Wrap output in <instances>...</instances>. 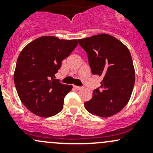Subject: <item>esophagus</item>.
I'll use <instances>...</instances> for the list:
<instances>
[{
    "label": "esophagus",
    "instance_id": "esophagus-1",
    "mask_svg": "<svg viewBox=\"0 0 153 153\" xmlns=\"http://www.w3.org/2000/svg\"><path fill=\"white\" fill-rule=\"evenodd\" d=\"M74 87H75L77 90H81V89H84V87H82V86H74Z\"/></svg>",
    "mask_w": 153,
    "mask_h": 153
}]
</instances>
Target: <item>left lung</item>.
<instances>
[{
  "instance_id": "1",
  "label": "left lung",
  "mask_w": 153,
  "mask_h": 153,
  "mask_svg": "<svg viewBox=\"0 0 153 153\" xmlns=\"http://www.w3.org/2000/svg\"><path fill=\"white\" fill-rule=\"evenodd\" d=\"M86 51L93 75L103 78L100 89H95L86 110L100 117L112 116L126 105L135 84V69L128 48L107 34L78 39Z\"/></svg>"
}]
</instances>
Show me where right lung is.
Wrapping results in <instances>:
<instances>
[{
	"mask_svg": "<svg viewBox=\"0 0 153 153\" xmlns=\"http://www.w3.org/2000/svg\"><path fill=\"white\" fill-rule=\"evenodd\" d=\"M78 45V40L42 36L23 49L17 60L14 82L21 102L40 117H51L63 109L72 86L61 84L55 74Z\"/></svg>",
	"mask_w": 153,
	"mask_h": 153,
	"instance_id": "obj_1",
	"label": "right lung"
}]
</instances>
